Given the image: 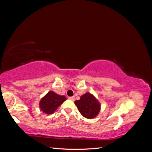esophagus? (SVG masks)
Returning a JSON list of instances; mask_svg holds the SVG:
<instances>
[{"label": "esophagus", "mask_w": 152, "mask_h": 152, "mask_svg": "<svg viewBox=\"0 0 152 152\" xmlns=\"http://www.w3.org/2000/svg\"><path fill=\"white\" fill-rule=\"evenodd\" d=\"M68 99L72 100V101H75V96H70V97H68Z\"/></svg>", "instance_id": "obj_1"}]
</instances>
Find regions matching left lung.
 Segmentation results:
<instances>
[{
  "label": "left lung",
  "mask_w": 152,
  "mask_h": 152,
  "mask_svg": "<svg viewBox=\"0 0 152 152\" xmlns=\"http://www.w3.org/2000/svg\"><path fill=\"white\" fill-rule=\"evenodd\" d=\"M75 104L82 115L87 118H93L99 112V103L94 96L89 93L82 95L79 100L75 101Z\"/></svg>",
  "instance_id": "obj_1"
}]
</instances>
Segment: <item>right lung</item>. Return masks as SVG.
<instances>
[{"label": "right lung", "instance_id": "obj_1", "mask_svg": "<svg viewBox=\"0 0 152 152\" xmlns=\"http://www.w3.org/2000/svg\"><path fill=\"white\" fill-rule=\"evenodd\" d=\"M66 99L65 96H59L53 91H49L44 98L41 99L39 107L44 113L51 114Z\"/></svg>", "mask_w": 152, "mask_h": 152}]
</instances>
